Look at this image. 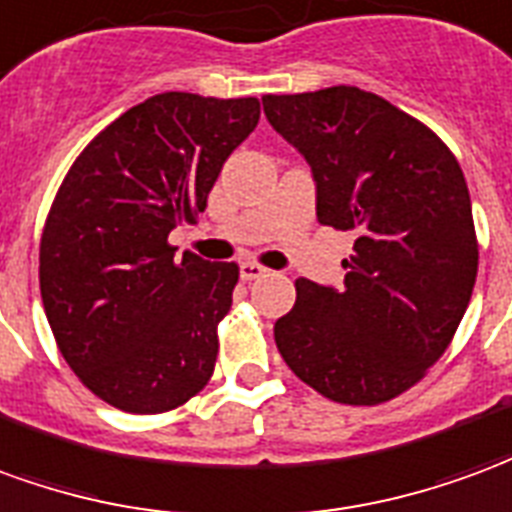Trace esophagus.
<instances>
[{
	"label": "esophagus",
	"mask_w": 512,
	"mask_h": 512,
	"mask_svg": "<svg viewBox=\"0 0 512 512\" xmlns=\"http://www.w3.org/2000/svg\"><path fill=\"white\" fill-rule=\"evenodd\" d=\"M239 275H242V281H256V278L267 275V270L256 262H242L239 264Z\"/></svg>",
	"instance_id": "esophagus-1"
}]
</instances>
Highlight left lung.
<instances>
[{
    "mask_svg": "<svg viewBox=\"0 0 512 512\" xmlns=\"http://www.w3.org/2000/svg\"><path fill=\"white\" fill-rule=\"evenodd\" d=\"M262 104L311 165L317 220L358 234L342 289L297 278L295 306L275 322L278 353L328 400H394L444 355L477 281L463 170L433 129L361 88Z\"/></svg>",
    "mask_w": 512,
    "mask_h": 512,
    "instance_id": "1",
    "label": "left lung"
}]
</instances>
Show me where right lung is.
Instances as JSON below:
<instances>
[{"label": "right lung", "instance_id": "add662e5", "mask_svg": "<svg viewBox=\"0 0 512 512\" xmlns=\"http://www.w3.org/2000/svg\"><path fill=\"white\" fill-rule=\"evenodd\" d=\"M259 99L159 93L99 132L65 173L41 237V297L68 366L99 400L165 413L204 389L234 262L173 259Z\"/></svg>", "mask_w": 512, "mask_h": 512}]
</instances>
